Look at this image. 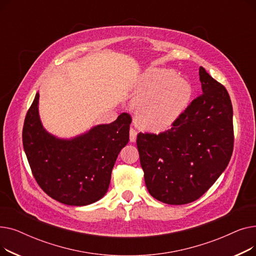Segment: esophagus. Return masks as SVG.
Wrapping results in <instances>:
<instances>
[{
	"instance_id": "obj_1",
	"label": "esophagus",
	"mask_w": 256,
	"mask_h": 256,
	"mask_svg": "<svg viewBox=\"0 0 256 256\" xmlns=\"http://www.w3.org/2000/svg\"><path fill=\"white\" fill-rule=\"evenodd\" d=\"M136 139H137V132L132 128L130 130V142H135Z\"/></svg>"
}]
</instances>
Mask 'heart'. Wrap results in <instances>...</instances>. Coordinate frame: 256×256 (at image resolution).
I'll list each match as a JSON object with an SVG mask.
<instances>
[{
	"label": "heart",
	"instance_id": "b5f03b06",
	"mask_svg": "<svg viewBox=\"0 0 256 256\" xmlns=\"http://www.w3.org/2000/svg\"><path fill=\"white\" fill-rule=\"evenodd\" d=\"M191 96L189 83L176 72L164 68L147 70L135 89L136 124L148 132L169 128L182 114Z\"/></svg>",
	"mask_w": 256,
	"mask_h": 256
}]
</instances>
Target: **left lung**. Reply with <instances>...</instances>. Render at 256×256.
<instances>
[{
  "instance_id": "obj_1",
  "label": "left lung",
  "mask_w": 256,
  "mask_h": 256,
  "mask_svg": "<svg viewBox=\"0 0 256 256\" xmlns=\"http://www.w3.org/2000/svg\"><path fill=\"white\" fill-rule=\"evenodd\" d=\"M202 94L158 135L139 132L137 146L150 194L167 204L202 196L230 163L234 150L232 104L227 90L204 67Z\"/></svg>"
}]
</instances>
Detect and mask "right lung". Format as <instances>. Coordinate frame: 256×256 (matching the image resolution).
Segmentation results:
<instances>
[{
    "instance_id": "1",
    "label": "right lung",
    "mask_w": 256,
    "mask_h": 256,
    "mask_svg": "<svg viewBox=\"0 0 256 256\" xmlns=\"http://www.w3.org/2000/svg\"><path fill=\"white\" fill-rule=\"evenodd\" d=\"M39 93L24 118V150L39 186L52 199L74 206L91 204L104 196L120 150L128 142L132 118L122 113L72 139H60L42 126Z\"/></svg>"
}]
</instances>
